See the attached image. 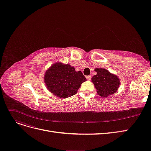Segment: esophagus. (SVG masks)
<instances>
[{
  "label": "esophagus",
  "mask_w": 151,
  "mask_h": 151,
  "mask_svg": "<svg viewBox=\"0 0 151 151\" xmlns=\"http://www.w3.org/2000/svg\"><path fill=\"white\" fill-rule=\"evenodd\" d=\"M86 78H87V80L90 81V80L91 79V76H87L86 77Z\"/></svg>",
  "instance_id": "obj_1"
}]
</instances>
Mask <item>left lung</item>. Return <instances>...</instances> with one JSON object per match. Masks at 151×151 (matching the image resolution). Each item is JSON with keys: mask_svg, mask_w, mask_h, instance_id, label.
<instances>
[{"mask_svg": "<svg viewBox=\"0 0 151 151\" xmlns=\"http://www.w3.org/2000/svg\"><path fill=\"white\" fill-rule=\"evenodd\" d=\"M95 71L97 74L91 79L98 94L106 97L115 93L121 84L118 77L104 68H96Z\"/></svg>", "mask_w": 151, "mask_h": 151, "instance_id": "left-lung-1", "label": "left lung"}]
</instances>
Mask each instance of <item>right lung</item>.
<instances>
[{
  "mask_svg": "<svg viewBox=\"0 0 151 151\" xmlns=\"http://www.w3.org/2000/svg\"><path fill=\"white\" fill-rule=\"evenodd\" d=\"M86 78L81 71H76L69 64L58 62L46 70L44 82L47 89L55 96L67 98L75 95Z\"/></svg>",
  "mask_w": 151,
  "mask_h": 151,
  "instance_id": "obj_1",
  "label": "right lung"
}]
</instances>
